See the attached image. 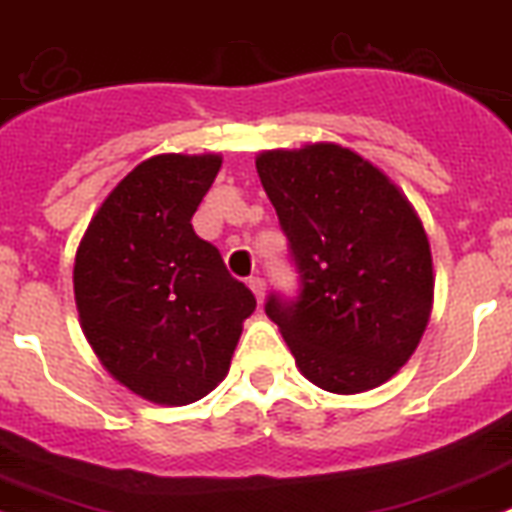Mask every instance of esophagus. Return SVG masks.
I'll list each match as a JSON object with an SVG mask.
<instances>
[{
  "mask_svg": "<svg viewBox=\"0 0 512 512\" xmlns=\"http://www.w3.org/2000/svg\"><path fill=\"white\" fill-rule=\"evenodd\" d=\"M248 287H251V292L253 295H256V300H259V303H264V279L261 277H248Z\"/></svg>",
  "mask_w": 512,
  "mask_h": 512,
  "instance_id": "34e87169",
  "label": "esophagus"
}]
</instances>
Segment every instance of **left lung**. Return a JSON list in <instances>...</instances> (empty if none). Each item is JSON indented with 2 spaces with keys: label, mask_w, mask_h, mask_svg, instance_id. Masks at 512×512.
<instances>
[{
  "label": "left lung",
  "mask_w": 512,
  "mask_h": 512,
  "mask_svg": "<svg viewBox=\"0 0 512 512\" xmlns=\"http://www.w3.org/2000/svg\"><path fill=\"white\" fill-rule=\"evenodd\" d=\"M300 269V298L266 316L295 365L329 393L383 386L414 355L435 295L425 225L378 165L336 142L256 155Z\"/></svg>",
  "instance_id": "1"
}]
</instances>
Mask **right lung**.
<instances>
[{"label":"right lung","mask_w":512,"mask_h":512,"mask_svg":"<svg viewBox=\"0 0 512 512\" xmlns=\"http://www.w3.org/2000/svg\"><path fill=\"white\" fill-rule=\"evenodd\" d=\"M222 155L165 152L103 199L74 256V303L113 381L160 406L220 386L256 298L191 227Z\"/></svg>","instance_id":"right-lung-1"}]
</instances>
